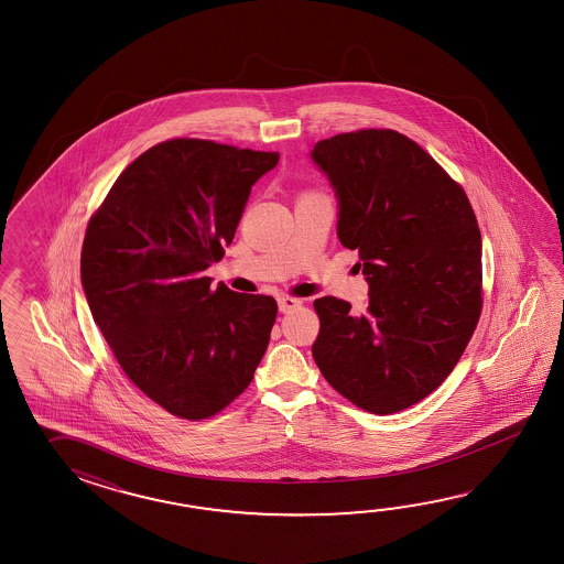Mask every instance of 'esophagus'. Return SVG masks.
<instances>
[{"label": "esophagus", "instance_id": "34e87169", "mask_svg": "<svg viewBox=\"0 0 564 564\" xmlns=\"http://www.w3.org/2000/svg\"><path fill=\"white\" fill-rule=\"evenodd\" d=\"M300 304H302V300L292 299V296H280L278 299V311L282 312V314H286V312L296 311Z\"/></svg>", "mask_w": 564, "mask_h": 564}]
</instances>
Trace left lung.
<instances>
[{"label": "left lung", "mask_w": 564, "mask_h": 564, "mask_svg": "<svg viewBox=\"0 0 564 564\" xmlns=\"http://www.w3.org/2000/svg\"><path fill=\"white\" fill-rule=\"evenodd\" d=\"M338 202L336 236L359 250L369 308L314 300L324 379L357 408L420 403L456 367L481 311V236L468 195L395 131L343 132L311 151Z\"/></svg>", "instance_id": "1"}]
</instances>
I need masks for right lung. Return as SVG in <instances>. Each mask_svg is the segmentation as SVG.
I'll list each match as a JSON object with an SVG mask.
<instances>
[{
    "instance_id": "obj_1",
    "label": "right lung",
    "mask_w": 564,
    "mask_h": 564,
    "mask_svg": "<svg viewBox=\"0 0 564 564\" xmlns=\"http://www.w3.org/2000/svg\"><path fill=\"white\" fill-rule=\"evenodd\" d=\"M278 153L173 139L137 156L86 229L80 280L96 326L144 395L205 420L252 383L276 300L204 276Z\"/></svg>"
}]
</instances>
